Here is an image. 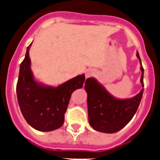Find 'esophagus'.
I'll list each match as a JSON object with an SVG mask.
<instances>
[{"label": "esophagus", "mask_w": 160, "mask_h": 160, "mask_svg": "<svg viewBox=\"0 0 160 160\" xmlns=\"http://www.w3.org/2000/svg\"><path fill=\"white\" fill-rule=\"evenodd\" d=\"M95 74V70L93 69H88L86 72V78H90L92 76H93Z\"/></svg>", "instance_id": "34e87169"}]
</instances>
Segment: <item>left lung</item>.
Here are the masks:
<instances>
[{"label":"left lung","mask_w":160,"mask_h":160,"mask_svg":"<svg viewBox=\"0 0 160 160\" xmlns=\"http://www.w3.org/2000/svg\"><path fill=\"white\" fill-rule=\"evenodd\" d=\"M141 71V92L132 98L118 99L113 97L104 86L94 78H89L85 83L87 92L88 118L89 123L95 130L102 133H113L127 126L136 113L144 92V68L139 53Z\"/></svg>","instance_id":"1"}]
</instances>
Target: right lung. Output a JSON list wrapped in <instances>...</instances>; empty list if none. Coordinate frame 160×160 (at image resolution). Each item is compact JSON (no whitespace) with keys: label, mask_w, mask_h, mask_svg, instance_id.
<instances>
[{"label":"right lung","mask_w":160,"mask_h":160,"mask_svg":"<svg viewBox=\"0 0 160 160\" xmlns=\"http://www.w3.org/2000/svg\"><path fill=\"white\" fill-rule=\"evenodd\" d=\"M31 45L27 47L25 58L19 67L16 86L18 103L30 127L38 131H52L63 126L71 93L82 87L85 74H79L56 87L36 81L30 68L29 51Z\"/></svg>","instance_id":"1"}]
</instances>
